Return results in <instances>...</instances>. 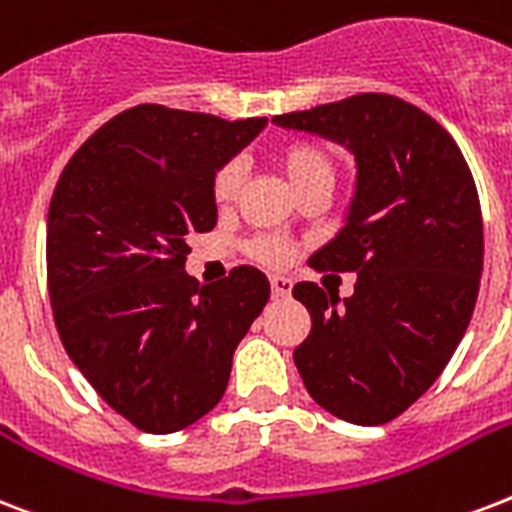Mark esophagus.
Returning <instances> with one entry per match:
<instances>
[{
  "label": "esophagus",
  "instance_id": "obj_1",
  "mask_svg": "<svg viewBox=\"0 0 512 512\" xmlns=\"http://www.w3.org/2000/svg\"><path fill=\"white\" fill-rule=\"evenodd\" d=\"M271 292L273 298H290L292 282L290 279H284V276H271Z\"/></svg>",
  "mask_w": 512,
  "mask_h": 512
}]
</instances>
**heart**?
<instances>
[{
  "instance_id": "heart-1",
  "label": "heart",
  "mask_w": 512,
  "mask_h": 512,
  "mask_svg": "<svg viewBox=\"0 0 512 512\" xmlns=\"http://www.w3.org/2000/svg\"><path fill=\"white\" fill-rule=\"evenodd\" d=\"M276 163L287 177L295 193H303L311 185H333L335 179V158L325 144L311 142V139H298L287 142L276 152ZM241 166L236 161L222 163L212 179V195L217 204H230L241 190ZM249 252L268 265H284L290 260V247L279 239H257L252 241Z\"/></svg>"
}]
</instances>
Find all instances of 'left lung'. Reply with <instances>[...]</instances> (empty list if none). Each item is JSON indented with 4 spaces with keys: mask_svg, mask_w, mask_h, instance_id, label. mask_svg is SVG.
<instances>
[{
    "mask_svg": "<svg viewBox=\"0 0 512 512\" xmlns=\"http://www.w3.org/2000/svg\"><path fill=\"white\" fill-rule=\"evenodd\" d=\"M273 123L354 155L343 228L308 263L354 271L351 298L292 287L311 314L295 365L325 411L373 427L397 419L438 381L473 317L483 220L473 174L446 128L386 93H360Z\"/></svg>",
    "mask_w": 512,
    "mask_h": 512,
    "instance_id": "left-lung-1",
    "label": "left lung"
}]
</instances>
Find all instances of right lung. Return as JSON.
<instances>
[{"label":"right lung","mask_w":512,"mask_h":512,"mask_svg":"<svg viewBox=\"0 0 512 512\" xmlns=\"http://www.w3.org/2000/svg\"><path fill=\"white\" fill-rule=\"evenodd\" d=\"M139 104L96 131L48 212V290L58 335L101 400L169 435L225 395L233 351L271 284L239 265L217 284L185 271L187 236L217 225L212 179L265 128Z\"/></svg>","instance_id":"1"}]
</instances>
